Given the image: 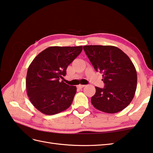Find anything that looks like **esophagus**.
I'll use <instances>...</instances> for the list:
<instances>
[{
    "label": "esophagus",
    "mask_w": 153,
    "mask_h": 153,
    "mask_svg": "<svg viewBox=\"0 0 153 153\" xmlns=\"http://www.w3.org/2000/svg\"><path fill=\"white\" fill-rule=\"evenodd\" d=\"M85 85H77V88H79V89H82L83 88H84Z\"/></svg>",
    "instance_id": "34e87169"
}]
</instances>
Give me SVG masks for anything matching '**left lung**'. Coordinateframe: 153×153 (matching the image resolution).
<instances>
[{
  "instance_id": "obj_1",
  "label": "left lung",
  "mask_w": 153,
  "mask_h": 153,
  "mask_svg": "<svg viewBox=\"0 0 153 153\" xmlns=\"http://www.w3.org/2000/svg\"><path fill=\"white\" fill-rule=\"evenodd\" d=\"M95 70L103 74L104 88L95 87L91 97L95 108L105 113H115L127 107L137 89L136 69L128 56L117 47L101 45L83 46Z\"/></svg>"
}]
</instances>
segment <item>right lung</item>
Masks as SVG:
<instances>
[{"instance_id": "obj_1", "label": "right lung", "mask_w": 153, "mask_h": 153, "mask_svg": "<svg viewBox=\"0 0 153 153\" xmlns=\"http://www.w3.org/2000/svg\"><path fill=\"white\" fill-rule=\"evenodd\" d=\"M82 50V46H51L33 59L27 71L26 91L39 111L52 115L70 107L77 88L59 79L65 76L68 66Z\"/></svg>"}]
</instances>
